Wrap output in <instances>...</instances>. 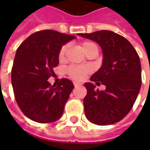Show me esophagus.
I'll use <instances>...</instances> for the list:
<instances>
[{
  "label": "esophagus",
  "mask_w": 150,
  "mask_h": 150,
  "mask_svg": "<svg viewBox=\"0 0 150 150\" xmlns=\"http://www.w3.org/2000/svg\"><path fill=\"white\" fill-rule=\"evenodd\" d=\"M81 83H77V82H74L73 83V85H74V87H77V86H79Z\"/></svg>",
  "instance_id": "obj_1"
}]
</instances>
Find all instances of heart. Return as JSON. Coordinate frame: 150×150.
Segmentation results:
<instances>
[{
	"mask_svg": "<svg viewBox=\"0 0 150 150\" xmlns=\"http://www.w3.org/2000/svg\"><path fill=\"white\" fill-rule=\"evenodd\" d=\"M96 47L97 46L92 42H84L82 44V49L85 53H87L93 47ZM67 48V45H64L61 47L60 51L58 52V59L60 62H62L65 58ZM88 72H89V69L87 67L84 66H71L68 67L66 69V73L68 75V77L75 81L83 80L85 75Z\"/></svg>",
	"mask_w": 150,
	"mask_h": 150,
	"instance_id": "b5f03b06",
	"label": "heart"
}]
</instances>
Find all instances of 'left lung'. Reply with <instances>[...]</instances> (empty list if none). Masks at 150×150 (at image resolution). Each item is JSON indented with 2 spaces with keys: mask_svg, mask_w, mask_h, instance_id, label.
<instances>
[{
  "mask_svg": "<svg viewBox=\"0 0 150 150\" xmlns=\"http://www.w3.org/2000/svg\"><path fill=\"white\" fill-rule=\"evenodd\" d=\"M78 35L98 42L103 53V65L90 80L101 82L106 89H96L92 83L84 84L87 88L83 99L85 115L91 123L98 125L115 124L129 112L139 93L142 83L139 57L126 38L111 31Z\"/></svg>",
  "mask_w": 150,
  "mask_h": 150,
  "instance_id": "1",
  "label": "left lung"
}]
</instances>
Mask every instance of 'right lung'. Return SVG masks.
<instances>
[{
  "label": "right lung",
  "instance_id": "right-lung-1",
  "mask_svg": "<svg viewBox=\"0 0 150 150\" xmlns=\"http://www.w3.org/2000/svg\"><path fill=\"white\" fill-rule=\"evenodd\" d=\"M72 35L43 30L32 34L16 50L11 68V83L18 106L27 118L38 123L59 119L74 88L72 81L62 78L51 85L47 79L58 66V52Z\"/></svg>",
  "mask_w": 150,
  "mask_h": 150
}]
</instances>
